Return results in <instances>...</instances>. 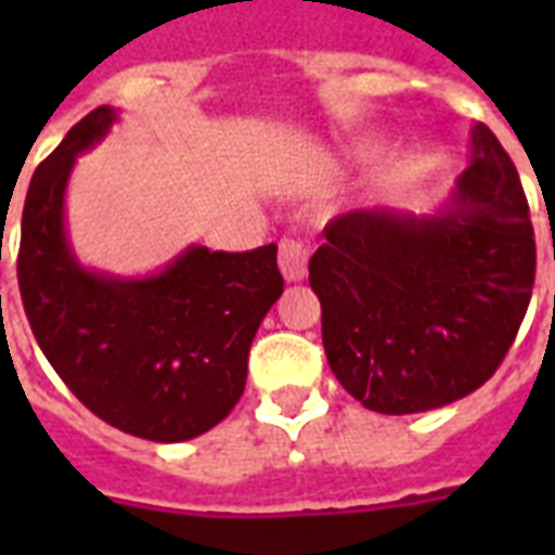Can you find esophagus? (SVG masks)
Instances as JSON below:
<instances>
[{
    "instance_id": "esophagus-1",
    "label": "esophagus",
    "mask_w": 555,
    "mask_h": 555,
    "mask_svg": "<svg viewBox=\"0 0 555 555\" xmlns=\"http://www.w3.org/2000/svg\"><path fill=\"white\" fill-rule=\"evenodd\" d=\"M308 244L296 242V238H285L279 244V270L287 282H302L308 276Z\"/></svg>"
}]
</instances>
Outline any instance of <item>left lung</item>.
Here are the masks:
<instances>
[{
    "mask_svg": "<svg viewBox=\"0 0 555 555\" xmlns=\"http://www.w3.org/2000/svg\"><path fill=\"white\" fill-rule=\"evenodd\" d=\"M308 273L331 371L365 409L414 414L473 395L507 357L533 294L516 164L475 124L443 212L351 209L325 227Z\"/></svg>",
    "mask_w": 555,
    "mask_h": 555,
    "instance_id": "1",
    "label": "left lung"
}]
</instances>
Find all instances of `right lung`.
Returning a JSON list of instances; mask_svg holds the SVG:
<instances>
[{"label":"right lung","mask_w":555,"mask_h":555,"mask_svg":"<svg viewBox=\"0 0 555 555\" xmlns=\"http://www.w3.org/2000/svg\"><path fill=\"white\" fill-rule=\"evenodd\" d=\"M115 120L112 106L89 112L30 178L20 294L42 354L86 409L126 435L178 443L233 412L253 337L285 279L276 244L247 253L192 244L141 279L82 268L65 233V186L77 155Z\"/></svg>","instance_id":"right-lung-1"}]
</instances>
